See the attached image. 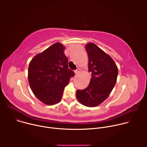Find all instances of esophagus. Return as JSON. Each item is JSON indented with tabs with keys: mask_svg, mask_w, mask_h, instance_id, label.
Instances as JSON below:
<instances>
[{
	"mask_svg": "<svg viewBox=\"0 0 147 147\" xmlns=\"http://www.w3.org/2000/svg\"><path fill=\"white\" fill-rule=\"evenodd\" d=\"M80 71V69L79 68H78L76 70H75V74H77Z\"/></svg>",
	"mask_w": 147,
	"mask_h": 147,
	"instance_id": "34e87169",
	"label": "esophagus"
}]
</instances>
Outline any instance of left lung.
<instances>
[{"instance_id": "left-lung-1", "label": "left lung", "mask_w": 147, "mask_h": 147, "mask_svg": "<svg viewBox=\"0 0 147 147\" xmlns=\"http://www.w3.org/2000/svg\"><path fill=\"white\" fill-rule=\"evenodd\" d=\"M88 56V71L91 78L88 86L77 90V100L83 105L95 107L102 103L115 87L118 69L112 58L95 44L86 45Z\"/></svg>"}]
</instances>
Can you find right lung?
<instances>
[{
    "label": "right lung",
    "instance_id": "obj_1",
    "mask_svg": "<svg viewBox=\"0 0 147 147\" xmlns=\"http://www.w3.org/2000/svg\"><path fill=\"white\" fill-rule=\"evenodd\" d=\"M65 47L57 42L35 56L30 63L28 78L35 96L52 105L59 102L65 88L74 73L68 68Z\"/></svg>",
    "mask_w": 147,
    "mask_h": 147
}]
</instances>
